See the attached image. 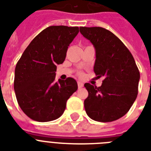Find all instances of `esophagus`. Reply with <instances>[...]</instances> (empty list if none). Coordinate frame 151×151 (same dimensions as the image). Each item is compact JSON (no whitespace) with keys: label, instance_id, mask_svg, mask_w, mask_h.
Returning <instances> with one entry per match:
<instances>
[{"label":"esophagus","instance_id":"34e87169","mask_svg":"<svg viewBox=\"0 0 151 151\" xmlns=\"http://www.w3.org/2000/svg\"><path fill=\"white\" fill-rule=\"evenodd\" d=\"M78 85L79 88H83V86H84V84H83L81 81H78Z\"/></svg>","mask_w":151,"mask_h":151}]
</instances>
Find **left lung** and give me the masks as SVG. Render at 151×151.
<instances>
[{
    "label": "left lung",
    "instance_id": "8db88e82",
    "mask_svg": "<svg viewBox=\"0 0 151 151\" xmlns=\"http://www.w3.org/2000/svg\"><path fill=\"white\" fill-rule=\"evenodd\" d=\"M81 34L96 49L94 72L104 77L100 87L85 83L84 102L88 116L110 122L126 114L138 95L139 71L132 55L117 36L103 27H80Z\"/></svg>",
    "mask_w": 151,
    "mask_h": 151
}]
</instances>
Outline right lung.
Here are the masks:
<instances>
[{"mask_svg": "<svg viewBox=\"0 0 151 151\" xmlns=\"http://www.w3.org/2000/svg\"><path fill=\"white\" fill-rule=\"evenodd\" d=\"M78 32V27H48L33 39L18 61L15 96L20 108L32 120L47 122L59 118L67 99L78 89L73 78L55 81V71Z\"/></svg>", "mask_w": 151, "mask_h": 151, "instance_id": "right-lung-1", "label": "right lung"}]
</instances>
